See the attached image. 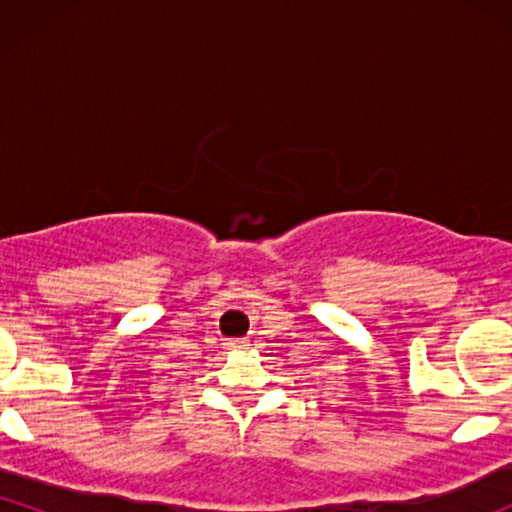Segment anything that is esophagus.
I'll list each match as a JSON object with an SVG mask.
<instances>
[{"label":"esophagus","mask_w":512,"mask_h":512,"mask_svg":"<svg viewBox=\"0 0 512 512\" xmlns=\"http://www.w3.org/2000/svg\"><path fill=\"white\" fill-rule=\"evenodd\" d=\"M231 349H248V339H231V342H226Z\"/></svg>","instance_id":"obj_1"}]
</instances>
